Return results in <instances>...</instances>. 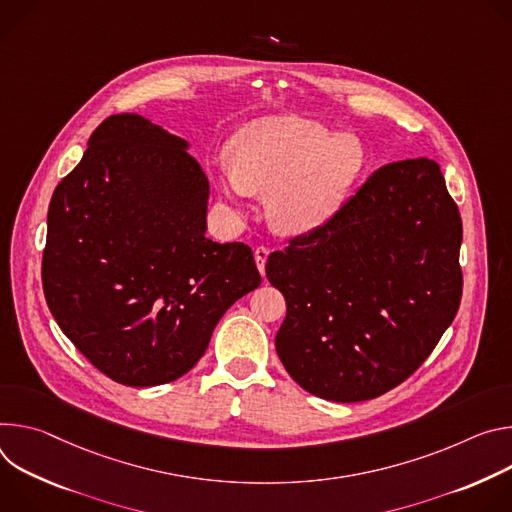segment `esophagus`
<instances>
[{"mask_svg": "<svg viewBox=\"0 0 512 512\" xmlns=\"http://www.w3.org/2000/svg\"><path fill=\"white\" fill-rule=\"evenodd\" d=\"M268 254H270V250H268L266 246H258V248L254 250V260H256V266H258L260 274H264V264H266Z\"/></svg>", "mask_w": 512, "mask_h": 512, "instance_id": "esophagus-1", "label": "esophagus"}]
</instances>
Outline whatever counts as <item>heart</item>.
Instances as JSON below:
<instances>
[{
    "label": "heart",
    "mask_w": 512,
    "mask_h": 512,
    "mask_svg": "<svg viewBox=\"0 0 512 512\" xmlns=\"http://www.w3.org/2000/svg\"><path fill=\"white\" fill-rule=\"evenodd\" d=\"M232 160L213 166V183L230 211L242 217L254 195L278 232L319 230L342 207L360 177L366 152L354 134H331L301 116H268L244 126L230 144Z\"/></svg>",
    "instance_id": "b5f03b06"
}]
</instances>
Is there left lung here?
I'll return each instance as SVG.
<instances>
[{
	"mask_svg": "<svg viewBox=\"0 0 512 512\" xmlns=\"http://www.w3.org/2000/svg\"><path fill=\"white\" fill-rule=\"evenodd\" d=\"M462 217L429 158L390 162L266 260L287 301L276 354L325 401H370L433 352L462 299Z\"/></svg>",
	"mask_w": 512,
	"mask_h": 512,
	"instance_id": "1",
	"label": "left lung"
}]
</instances>
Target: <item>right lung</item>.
I'll list each match as a JSON object with an SVG mask.
<instances>
[{"mask_svg": "<svg viewBox=\"0 0 512 512\" xmlns=\"http://www.w3.org/2000/svg\"><path fill=\"white\" fill-rule=\"evenodd\" d=\"M209 181L189 142L138 113L97 126L48 207L42 287L75 348L126 386H158L205 354L260 285L252 250L207 232Z\"/></svg>", "mask_w": 512, "mask_h": 512, "instance_id": "right-lung-1", "label": "right lung"}]
</instances>
